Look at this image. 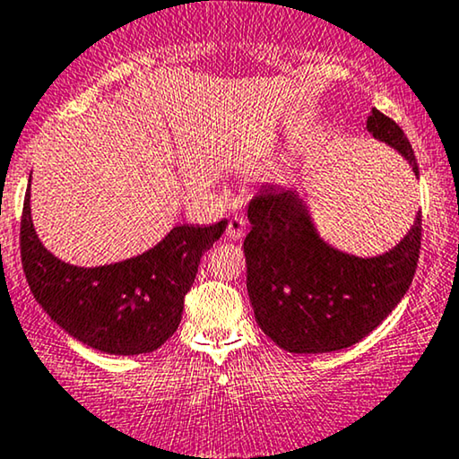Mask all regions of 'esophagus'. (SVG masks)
Segmentation results:
<instances>
[{
  "mask_svg": "<svg viewBox=\"0 0 459 459\" xmlns=\"http://www.w3.org/2000/svg\"><path fill=\"white\" fill-rule=\"evenodd\" d=\"M246 230H247V222L246 218H230L229 220V226H226V235H229V239L233 241H239L246 237Z\"/></svg>",
  "mask_w": 459,
  "mask_h": 459,
  "instance_id": "34e87169",
  "label": "esophagus"
}]
</instances>
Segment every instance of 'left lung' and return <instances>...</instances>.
<instances>
[{
  "mask_svg": "<svg viewBox=\"0 0 459 459\" xmlns=\"http://www.w3.org/2000/svg\"><path fill=\"white\" fill-rule=\"evenodd\" d=\"M368 133L398 150L420 176L409 139L373 109ZM252 224L243 241L247 294L258 326L292 353H328L373 333L407 294L421 247V213L390 252L358 258L317 235L303 199L290 188L264 186L249 201Z\"/></svg>",
  "mask_w": 459,
  "mask_h": 459,
  "instance_id": "left-lung-1",
  "label": "left lung"
}]
</instances>
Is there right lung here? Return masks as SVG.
I'll return each mask as SVG.
<instances>
[{"label": "right lung", "mask_w": 459, "mask_h": 459, "mask_svg": "<svg viewBox=\"0 0 459 459\" xmlns=\"http://www.w3.org/2000/svg\"><path fill=\"white\" fill-rule=\"evenodd\" d=\"M224 229L226 220L176 226L159 246L135 258L84 269L61 263L42 246L27 190L21 218L22 271L33 297L67 334L97 351L137 356L159 350L176 333L201 256Z\"/></svg>", "instance_id": "obj_1"}]
</instances>
